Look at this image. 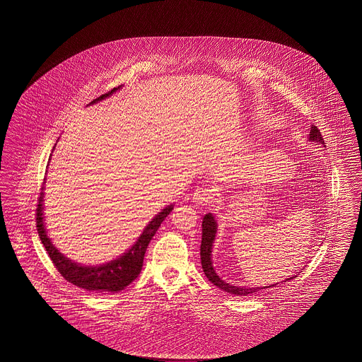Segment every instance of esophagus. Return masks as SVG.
I'll list each match as a JSON object with an SVG mask.
<instances>
[{"label":"esophagus","mask_w":362,"mask_h":362,"mask_svg":"<svg viewBox=\"0 0 362 362\" xmlns=\"http://www.w3.org/2000/svg\"><path fill=\"white\" fill-rule=\"evenodd\" d=\"M213 199L211 189L207 187H198L192 194V202L195 206H207Z\"/></svg>","instance_id":"obj_1"}]
</instances>
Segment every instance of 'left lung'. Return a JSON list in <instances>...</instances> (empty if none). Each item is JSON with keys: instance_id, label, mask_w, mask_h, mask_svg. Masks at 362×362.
<instances>
[{"instance_id": "8db88e82", "label": "left lung", "mask_w": 362, "mask_h": 362, "mask_svg": "<svg viewBox=\"0 0 362 362\" xmlns=\"http://www.w3.org/2000/svg\"><path fill=\"white\" fill-rule=\"evenodd\" d=\"M310 141L316 142V144H322L325 145V139L320 134V130L316 126L310 127ZM326 146V145H325ZM216 232H217V223L213 217L211 213H207L206 216L204 217L202 221V241H201V263H202V269L205 276L209 278V281L211 284H214L216 286H218L220 289H223L226 293L230 294H236V296H247V294H257V293L262 292L263 289H269L276 286L274 285H269V286H257V288H241V286H233L230 284L224 282L220 276H217L214 267H213V262H211V248H213V243L216 239ZM296 276L288 278L286 281H291ZM284 281V282H286Z\"/></svg>"}]
</instances>
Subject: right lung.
<instances>
[{
    "label": "right lung",
    "mask_w": 362,
    "mask_h": 362,
    "mask_svg": "<svg viewBox=\"0 0 362 362\" xmlns=\"http://www.w3.org/2000/svg\"><path fill=\"white\" fill-rule=\"evenodd\" d=\"M119 88L121 86L111 89L108 93H104L89 104L103 100L105 98L111 96L114 92H117ZM173 205H170L163 209L155 218H152V221L145 226L136 244L127 252H124L115 260L99 266H83L76 262H71L52 245L43 221V192H40L36 209V228L42 244L45 245L54 266L57 267L59 274L66 281H69L70 284L90 292H119L127 285H130L141 273L148 244L155 236L158 226L164 221V218L173 211Z\"/></svg>",
    "instance_id": "obj_1"
}]
</instances>
